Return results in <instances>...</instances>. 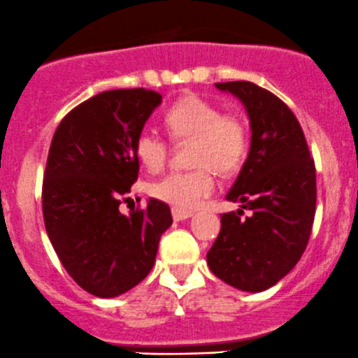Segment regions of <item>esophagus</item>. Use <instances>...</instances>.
I'll return each mask as SVG.
<instances>
[{"label": "esophagus", "mask_w": 358, "mask_h": 358, "mask_svg": "<svg viewBox=\"0 0 358 358\" xmlns=\"http://www.w3.org/2000/svg\"><path fill=\"white\" fill-rule=\"evenodd\" d=\"M193 215V212L189 210H179V208H172V217L174 221H184V219H189Z\"/></svg>", "instance_id": "1"}]
</instances>
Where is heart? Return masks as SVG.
I'll use <instances>...</instances> for the list:
<instances>
[{
	"mask_svg": "<svg viewBox=\"0 0 358 358\" xmlns=\"http://www.w3.org/2000/svg\"><path fill=\"white\" fill-rule=\"evenodd\" d=\"M169 132L179 143H191L189 172H172L150 186L151 196L179 210H193L214 191L212 169L222 176L242 165L249 144L247 125L240 116L221 115L217 106L198 95L179 99L165 115ZM167 143L153 130L136 139V155L143 167L158 172L167 160Z\"/></svg>",
	"mask_w": 358,
	"mask_h": 358,
	"instance_id": "b5f03b06",
	"label": "heart"
}]
</instances>
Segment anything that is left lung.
Instances as JSON below:
<instances>
[{"label":"left lung","mask_w":358,"mask_h":358,"mask_svg":"<svg viewBox=\"0 0 358 358\" xmlns=\"http://www.w3.org/2000/svg\"><path fill=\"white\" fill-rule=\"evenodd\" d=\"M245 108L250 125L247 160L221 215V231L207 252L212 273L231 287L261 292L298 264L308 245L317 203L315 164L294 113L271 92L250 81L215 83ZM242 208L251 210L242 218Z\"/></svg>","instance_id":"left-lung-1"}]
</instances>
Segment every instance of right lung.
<instances>
[{
	"mask_svg": "<svg viewBox=\"0 0 358 358\" xmlns=\"http://www.w3.org/2000/svg\"><path fill=\"white\" fill-rule=\"evenodd\" d=\"M162 104L144 88L108 90L81 102L60 122L43 178V219L60 263L97 298L125 294L148 277L167 203L150 198L144 210L120 212L139 174L136 139Z\"/></svg>",
	"mask_w": 358,
	"mask_h": 358,
	"instance_id": "1",
	"label": "right lung"
}]
</instances>
